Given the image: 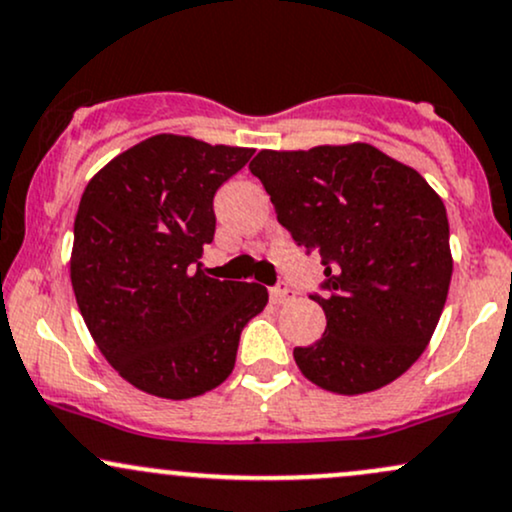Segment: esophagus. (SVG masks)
<instances>
[{"mask_svg":"<svg viewBox=\"0 0 512 512\" xmlns=\"http://www.w3.org/2000/svg\"><path fill=\"white\" fill-rule=\"evenodd\" d=\"M293 296H296V293H293V289L286 284V281H279V284L269 289V298H272L274 303H286V301H291Z\"/></svg>","mask_w":512,"mask_h":512,"instance_id":"esophagus-1","label":"esophagus"}]
</instances>
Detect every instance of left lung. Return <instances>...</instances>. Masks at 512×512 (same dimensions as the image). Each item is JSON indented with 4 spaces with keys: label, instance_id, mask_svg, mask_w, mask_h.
Masks as SVG:
<instances>
[{
    "label": "left lung",
    "instance_id": "obj_1",
    "mask_svg": "<svg viewBox=\"0 0 512 512\" xmlns=\"http://www.w3.org/2000/svg\"><path fill=\"white\" fill-rule=\"evenodd\" d=\"M250 173L305 255L325 264L310 293L325 334L293 358L339 395L378 390L424 354L448 298L452 257L443 202L431 185L370 144L260 151Z\"/></svg>",
    "mask_w": 512,
    "mask_h": 512
}]
</instances>
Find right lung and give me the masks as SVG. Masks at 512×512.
Returning a JSON list of instances; mask_svg holds the SVG:
<instances>
[{
    "mask_svg": "<svg viewBox=\"0 0 512 512\" xmlns=\"http://www.w3.org/2000/svg\"><path fill=\"white\" fill-rule=\"evenodd\" d=\"M252 149L156 134L93 175L74 221L72 286L81 315L127 383L190 399L236 366L240 332L267 289L211 279L214 195Z\"/></svg>",
    "mask_w": 512,
    "mask_h": 512,
    "instance_id": "add662e5",
    "label": "right lung"
}]
</instances>
